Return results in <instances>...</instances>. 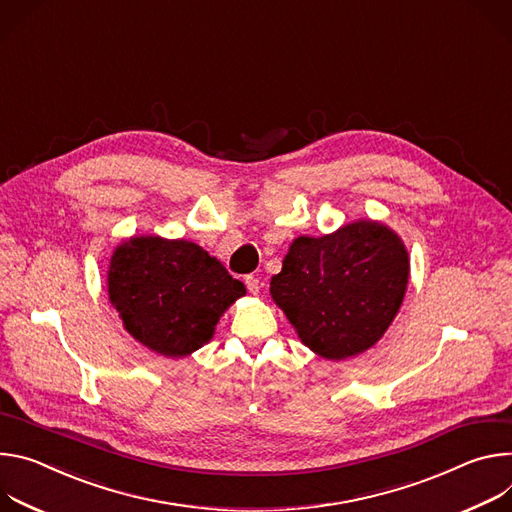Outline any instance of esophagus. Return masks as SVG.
<instances>
[{
	"label": "esophagus",
	"mask_w": 512,
	"mask_h": 512,
	"mask_svg": "<svg viewBox=\"0 0 512 512\" xmlns=\"http://www.w3.org/2000/svg\"><path fill=\"white\" fill-rule=\"evenodd\" d=\"M246 287H248V291H250L252 295H258V291H260V280H258V276L248 274V276H246Z\"/></svg>",
	"instance_id": "esophagus-1"
}]
</instances>
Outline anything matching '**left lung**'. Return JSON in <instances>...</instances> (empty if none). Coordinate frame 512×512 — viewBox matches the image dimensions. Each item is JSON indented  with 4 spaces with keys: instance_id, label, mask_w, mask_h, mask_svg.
<instances>
[{
    "instance_id": "left-lung-1",
    "label": "left lung",
    "mask_w": 512,
    "mask_h": 512,
    "mask_svg": "<svg viewBox=\"0 0 512 512\" xmlns=\"http://www.w3.org/2000/svg\"><path fill=\"white\" fill-rule=\"evenodd\" d=\"M407 282L401 238L382 223L356 221L331 236L297 238L270 280V295L307 348L344 360L384 335Z\"/></svg>"
}]
</instances>
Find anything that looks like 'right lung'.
<instances>
[{
	"label": "right lung",
	"mask_w": 512,
	"mask_h": 512,
	"mask_svg": "<svg viewBox=\"0 0 512 512\" xmlns=\"http://www.w3.org/2000/svg\"><path fill=\"white\" fill-rule=\"evenodd\" d=\"M107 291L124 327L168 358H183L207 344L221 313L246 295L244 282L201 246L156 236L116 248Z\"/></svg>",
	"instance_id": "right-lung-1"
}]
</instances>
